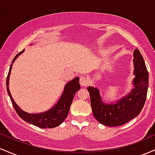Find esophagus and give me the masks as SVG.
<instances>
[{"label": "esophagus", "instance_id": "obj_1", "mask_svg": "<svg viewBox=\"0 0 155 155\" xmlns=\"http://www.w3.org/2000/svg\"><path fill=\"white\" fill-rule=\"evenodd\" d=\"M80 84L81 86H86L88 84V80L86 78V76L81 75L80 77Z\"/></svg>", "mask_w": 155, "mask_h": 155}]
</instances>
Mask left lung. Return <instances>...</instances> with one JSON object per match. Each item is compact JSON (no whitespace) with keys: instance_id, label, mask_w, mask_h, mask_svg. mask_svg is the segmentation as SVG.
<instances>
[{"instance_id":"1","label":"left lung","mask_w":155,"mask_h":155,"mask_svg":"<svg viewBox=\"0 0 155 155\" xmlns=\"http://www.w3.org/2000/svg\"><path fill=\"white\" fill-rule=\"evenodd\" d=\"M133 89L127 94L116 100L106 103L102 101L97 87L87 88L90 94L93 115L100 124L108 127L120 126L132 120L141 111L147 99L149 86V73L145 62L138 49L133 53Z\"/></svg>"}]
</instances>
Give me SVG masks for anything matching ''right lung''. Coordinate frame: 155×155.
<instances>
[{
  "label": "right lung",
  "instance_id": "obj_1",
  "mask_svg": "<svg viewBox=\"0 0 155 155\" xmlns=\"http://www.w3.org/2000/svg\"><path fill=\"white\" fill-rule=\"evenodd\" d=\"M24 52H20L16 55L12 61L11 66H10L9 71H8L7 78H6V88H7L8 94L11 99L12 103L13 105L14 108L16 110L17 114L22 120L29 123V124L39 127L40 128H54L60 125L67 117L70 109L71 104H72L74 94L78 90L81 88V85L79 83V78L76 77L69 81L65 85L64 89L61 96L59 99L57 103L52 107L49 110L44 111L38 114H30L22 110L16 102L12 98L11 92L9 91V77L11 74V70L13 66V63L17 58L19 55H20Z\"/></svg>",
  "mask_w": 155,
  "mask_h": 155
}]
</instances>
